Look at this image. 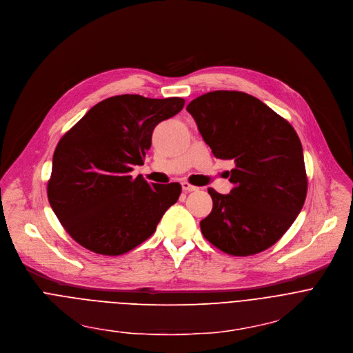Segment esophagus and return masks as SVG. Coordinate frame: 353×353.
I'll return each mask as SVG.
<instances>
[{
    "label": "esophagus",
    "instance_id": "esophagus-1",
    "mask_svg": "<svg viewBox=\"0 0 353 353\" xmlns=\"http://www.w3.org/2000/svg\"><path fill=\"white\" fill-rule=\"evenodd\" d=\"M181 185H182V189H183L185 192H194V190H196V189H198L196 186H193V185H190V183H189V182H186V181H183V182H182Z\"/></svg>",
    "mask_w": 353,
    "mask_h": 353
}]
</instances>
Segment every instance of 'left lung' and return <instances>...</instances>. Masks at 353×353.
I'll use <instances>...</instances> for the list:
<instances>
[{
    "label": "left lung",
    "instance_id": "obj_1",
    "mask_svg": "<svg viewBox=\"0 0 353 353\" xmlns=\"http://www.w3.org/2000/svg\"><path fill=\"white\" fill-rule=\"evenodd\" d=\"M186 110L216 159L232 160V189L213 188L203 237L234 256L262 252L282 239L307 196L301 141L293 126L258 98L241 91H213Z\"/></svg>",
    "mask_w": 353,
    "mask_h": 353
}]
</instances>
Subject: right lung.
Segmentation results:
<instances>
[{"mask_svg": "<svg viewBox=\"0 0 353 353\" xmlns=\"http://www.w3.org/2000/svg\"><path fill=\"white\" fill-rule=\"evenodd\" d=\"M185 99L116 95L92 106L57 143L49 203L70 237L101 255H123L148 237L182 186L130 175L143 165L154 128Z\"/></svg>", "mask_w": 353, "mask_h": 353, "instance_id": "obj_1", "label": "right lung"}]
</instances>
